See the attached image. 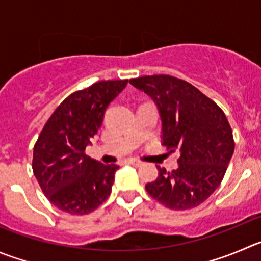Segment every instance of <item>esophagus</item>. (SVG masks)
Returning a JSON list of instances; mask_svg holds the SVG:
<instances>
[{
	"label": "esophagus",
	"instance_id": "esophagus-1",
	"mask_svg": "<svg viewBox=\"0 0 261 261\" xmlns=\"http://www.w3.org/2000/svg\"><path fill=\"white\" fill-rule=\"evenodd\" d=\"M128 163L130 164V165H133V166H141V165H142V163H141L140 160H136V159H129Z\"/></svg>",
	"mask_w": 261,
	"mask_h": 261
}]
</instances>
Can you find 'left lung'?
<instances>
[{
    "label": "left lung",
    "mask_w": 261,
    "mask_h": 261,
    "mask_svg": "<svg viewBox=\"0 0 261 261\" xmlns=\"http://www.w3.org/2000/svg\"><path fill=\"white\" fill-rule=\"evenodd\" d=\"M155 102L161 143L179 150L178 168L146 185L152 198L172 210L198 206L219 187L234 151L233 133L222 109L196 87L170 75L130 79Z\"/></svg>",
    "instance_id": "obj_1"
}]
</instances>
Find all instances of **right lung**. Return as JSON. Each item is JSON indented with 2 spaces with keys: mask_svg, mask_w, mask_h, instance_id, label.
Masks as SVG:
<instances>
[{
  "mask_svg": "<svg viewBox=\"0 0 261 261\" xmlns=\"http://www.w3.org/2000/svg\"><path fill=\"white\" fill-rule=\"evenodd\" d=\"M128 81H102L65 98L47 120L33 150V173L58 209L84 215L110 196L116 164L103 165L84 153L98 133L111 101Z\"/></svg>",
  "mask_w": 261,
  "mask_h": 261,
  "instance_id": "1",
  "label": "right lung"
}]
</instances>
